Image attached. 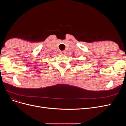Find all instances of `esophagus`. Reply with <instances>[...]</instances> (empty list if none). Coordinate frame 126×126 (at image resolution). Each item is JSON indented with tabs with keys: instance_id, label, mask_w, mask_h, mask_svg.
<instances>
[{
	"instance_id": "1",
	"label": "esophagus",
	"mask_w": 126,
	"mask_h": 126,
	"mask_svg": "<svg viewBox=\"0 0 126 126\" xmlns=\"http://www.w3.org/2000/svg\"><path fill=\"white\" fill-rule=\"evenodd\" d=\"M66 51H60V54H62V55H64L66 54Z\"/></svg>"
}]
</instances>
